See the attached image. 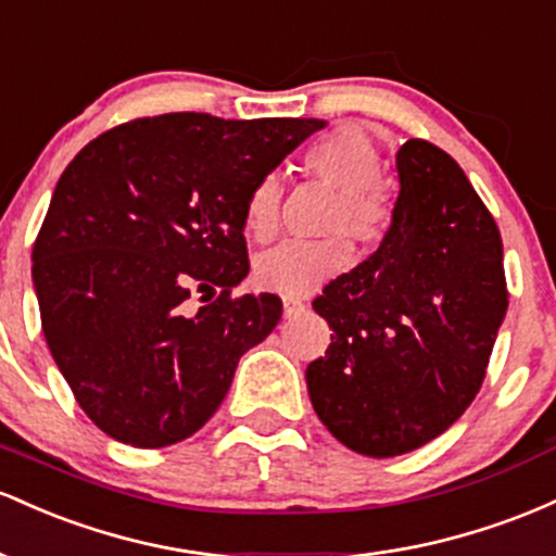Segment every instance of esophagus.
<instances>
[{
    "instance_id": "1",
    "label": "esophagus",
    "mask_w": 556,
    "mask_h": 556,
    "mask_svg": "<svg viewBox=\"0 0 556 556\" xmlns=\"http://www.w3.org/2000/svg\"><path fill=\"white\" fill-rule=\"evenodd\" d=\"M299 312H304V302L302 299H294V296H283V315L286 317H294Z\"/></svg>"
}]
</instances>
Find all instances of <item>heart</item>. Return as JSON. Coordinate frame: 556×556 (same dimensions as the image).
I'll use <instances>...</instances> for the list:
<instances>
[{
  "label": "heart",
  "mask_w": 556,
  "mask_h": 556,
  "mask_svg": "<svg viewBox=\"0 0 556 556\" xmlns=\"http://www.w3.org/2000/svg\"><path fill=\"white\" fill-rule=\"evenodd\" d=\"M302 162L315 176L339 189L328 228L346 230L354 241L376 247L394 220L389 197L376 184L380 154L376 141L357 126H339L304 149ZM283 186L278 176H265L249 189L241 210L244 230L254 241H267L280 226ZM352 262V244L341 233L320 241H283L254 260V283L283 296H307Z\"/></svg>",
  "instance_id": "heart-1"
}]
</instances>
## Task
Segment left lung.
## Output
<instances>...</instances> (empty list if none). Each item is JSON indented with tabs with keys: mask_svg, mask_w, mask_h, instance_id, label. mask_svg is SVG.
Masks as SVG:
<instances>
[{
	"mask_svg": "<svg viewBox=\"0 0 556 556\" xmlns=\"http://www.w3.org/2000/svg\"><path fill=\"white\" fill-rule=\"evenodd\" d=\"M394 220L378 252L312 302L330 346L307 365L312 407L341 444L396 457L459 420L507 315L502 236L444 149L396 152Z\"/></svg>",
	"mask_w": 556,
	"mask_h": 556,
	"instance_id": "left-lung-1",
	"label": "left lung"
}]
</instances>
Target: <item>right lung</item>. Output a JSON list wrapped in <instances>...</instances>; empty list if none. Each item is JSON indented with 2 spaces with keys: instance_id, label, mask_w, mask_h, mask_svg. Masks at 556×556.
I'll return each mask as SVG.
<instances>
[{
  "instance_id": "add662e5",
  "label": "right lung",
  "mask_w": 556,
  "mask_h": 556,
  "mask_svg": "<svg viewBox=\"0 0 556 556\" xmlns=\"http://www.w3.org/2000/svg\"><path fill=\"white\" fill-rule=\"evenodd\" d=\"M323 126L167 112L97 136L65 167L34 286L49 352L93 426L160 448L215 415L283 312L276 294L230 296L249 273L244 199ZM194 290L211 304L189 313Z\"/></svg>"
}]
</instances>
